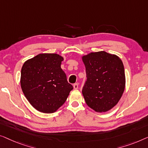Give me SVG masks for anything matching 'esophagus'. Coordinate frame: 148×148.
Returning a JSON list of instances; mask_svg holds the SVG:
<instances>
[{"label":"esophagus","mask_w":148,"mask_h":148,"mask_svg":"<svg viewBox=\"0 0 148 148\" xmlns=\"http://www.w3.org/2000/svg\"><path fill=\"white\" fill-rule=\"evenodd\" d=\"M73 86H74V89H78V83H75V84H74Z\"/></svg>","instance_id":"1"}]
</instances>
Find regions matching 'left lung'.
I'll return each instance as SVG.
<instances>
[{"mask_svg":"<svg viewBox=\"0 0 148 148\" xmlns=\"http://www.w3.org/2000/svg\"><path fill=\"white\" fill-rule=\"evenodd\" d=\"M86 80L82 95L89 107L97 112H106L117 104L125 90L124 66L118 56L104 51L82 57Z\"/></svg>","mask_w":148,"mask_h":148,"instance_id":"left-lung-1","label":"left lung"}]
</instances>
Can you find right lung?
Segmentation results:
<instances>
[{"label":"right lung","instance_id":"add662e5","mask_svg":"<svg viewBox=\"0 0 148 148\" xmlns=\"http://www.w3.org/2000/svg\"><path fill=\"white\" fill-rule=\"evenodd\" d=\"M64 58L56 53H40L23 65L21 86L35 109L45 113L57 111L73 86L61 68Z\"/></svg>","mask_w":148,"mask_h":148}]
</instances>
